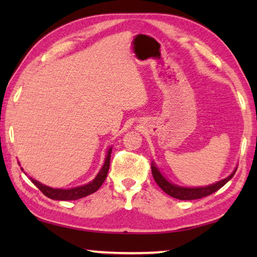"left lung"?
I'll list each match as a JSON object with an SVG mask.
<instances>
[{
	"mask_svg": "<svg viewBox=\"0 0 257 257\" xmlns=\"http://www.w3.org/2000/svg\"><path fill=\"white\" fill-rule=\"evenodd\" d=\"M151 169H152V175H153L154 180L164 193L170 195L171 197L181 199V201H191V199L206 197L208 195L215 193L216 190H219L221 187H223L234 176L237 167L234 168V170L230 173L227 178H224V179L217 181L215 184H212L208 186H202V187H184V186H178L176 184H173V182H171L170 180L164 177V175L160 171V169L158 168V165L155 164L154 161L152 162Z\"/></svg>",
	"mask_w": 257,
	"mask_h": 257,
	"instance_id": "1",
	"label": "left lung"
}]
</instances>
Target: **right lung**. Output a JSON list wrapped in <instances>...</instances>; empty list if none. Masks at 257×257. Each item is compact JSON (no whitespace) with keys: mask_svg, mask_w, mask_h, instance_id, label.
Returning a JSON list of instances; mask_svg holds the SVG:
<instances>
[{"mask_svg":"<svg viewBox=\"0 0 257 257\" xmlns=\"http://www.w3.org/2000/svg\"><path fill=\"white\" fill-rule=\"evenodd\" d=\"M111 153H112V147H110V149L107 150L105 161H104L103 167L101 168V170L98 171L96 177H95L92 181L88 182V184H86V185L73 187V188H68V189L52 188V187L45 186V185H43L42 182L33 179L32 177H29V179L32 180L33 184L36 186L37 188L45 195V196H47L51 199H54V201H76V199L88 196V195L95 193V191H96L99 187L102 186L104 180L106 179L108 168H110ZM21 170L24 171V169L21 168Z\"/></svg>","mask_w":257,"mask_h":257,"instance_id":"obj_1","label":"right lung"}]
</instances>
